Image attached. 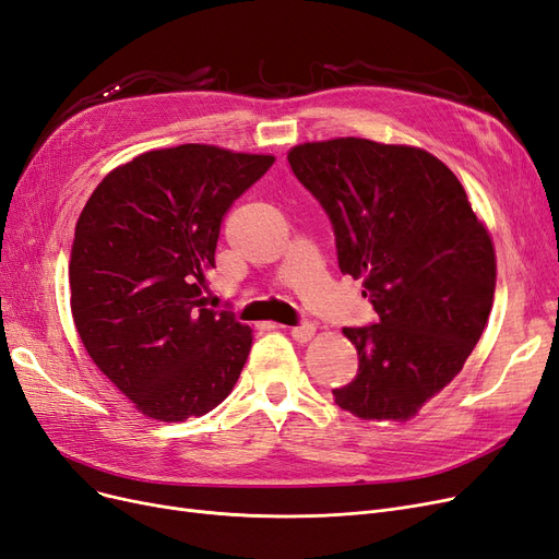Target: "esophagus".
Wrapping results in <instances>:
<instances>
[{"label":"esophagus","mask_w":559,"mask_h":559,"mask_svg":"<svg viewBox=\"0 0 559 559\" xmlns=\"http://www.w3.org/2000/svg\"><path fill=\"white\" fill-rule=\"evenodd\" d=\"M313 334H316V325H313V322H301V325L290 328V336H293L295 341H299V344H306V341H309Z\"/></svg>","instance_id":"34e87169"}]
</instances>
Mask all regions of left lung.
<instances>
[{
  "instance_id": "8db88e82",
  "label": "left lung",
  "mask_w": 559,
  "mask_h": 559,
  "mask_svg": "<svg viewBox=\"0 0 559 559\" xmlns=\"http://www.w3.org/2000/svg\"><path fill=\"white\" fill-rule=\"evenodd\" d=\"M325 209L341 274L362 278L378 320L344 328L357 376L334 402L362 420L404 423L462 371L495 297V248L462 183L420 148L369 139L287 153Z\"/></svg>"
}]
</instances>
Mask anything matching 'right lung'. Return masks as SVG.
I'll use <instances>...</instances> for the list:
<instances>
[{"label":"right lung","mask_w":559,"mask_h":559,"mask_svg":"<svg viewBox=\"0 0 559 559\" xmlns=\"http://www.w3.org/2000/svg\"><path fill=\"white\" fill-rule=\"evenodd\" d=\"M272 155L202 143L151 151L114 169L76 223L71 316L83 346L143 416H204L231 392L248 325L206 306L221 225Z\"/></svg>","instance_id":"right-lung-1"}]
</instances>
